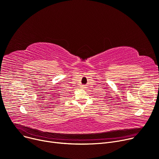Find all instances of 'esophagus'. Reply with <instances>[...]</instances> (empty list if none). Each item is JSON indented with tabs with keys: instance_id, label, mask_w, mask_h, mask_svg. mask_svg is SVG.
<instances>
[{
	"instance_id": "esophagus-1",
	"label": "esophagus",
	"mask_w": 159,
	"mask_h": 159,
	"mask_svg": "<svg viewBox=\"0 0 159 159\" xmlns=\"http://www.w3.org/2000/svg\"><path fill=\"white\" fill-rule=\"evenodd\" d=\"M83 87H85V86H83Z\"/></svg>"
}]
</instances>
